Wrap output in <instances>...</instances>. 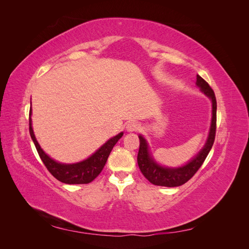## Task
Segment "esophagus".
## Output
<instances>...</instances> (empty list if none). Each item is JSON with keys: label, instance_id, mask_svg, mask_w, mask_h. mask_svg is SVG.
Listing matches in <instances>:
<instances>
[{"label": "esophagus", "instance_id": "34e87169", "mask_svg": "<svg viewBox=\"0 0 249 249\" xmlns=\"http://www.w3.org/2000/svg\"><path fill=\"white\" fill-rule=\"evenodd\" d=\"M141 127V124L137 122H131L129 124H126L125 129L127 132H136Z\"/></svg>", "mask_w": 249, "mask_h": 249}]
</instances>
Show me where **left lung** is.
<instances>
[{
  "instance_id": "1",
  "label": "left lung",
  "mask_w": 249,
  "mask_h": 249,
  "mask_svg": "<svg viewBox=\"0 0 249 249\" xmlns=\"http://www.w3.org/2000/svg\"><path fill=\"white\" fill-rule=\"evenodd\" d=\"M196 85L200 88L201 92L205 93L209 99L212 101V122H211V127L209 132V137L205 146L202 147L200 152L195 156L193 159L188 162L182 167L169 168L164 167L158 164L149 154L148 145L146 140L143 136L139 135L140 146L137 156L138 166L150 183L157 186L164 187H178L184 185L188 182L196 171L200 168L202 163L205 162L207 156L209 155L211 148L213 146L216 134V111H217V103L213 89L210 87L208 83L197 74Z\"/></svg>"
}]
</instances>
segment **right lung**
Here are the masks:
<instances>
[{
  "label": "right lung",
  "instance_id": "right-lung-1",
  "mask_svg": "<svg viewBox=\"0 0 249 249\" xmlns=\"http://www.w3.org/2000/svg\"><path fill=\"white\" fill-rule=\"evenodd\" d=\"M31 113L32 109H30V116H31ZM29 131L41 161L46 165L48 170L52 173V176L56 178L58 180H60V182L71 185L88 184L90 182H92V180L102 172L112 148L114 147L117 141L122 138L124 135V133L122 132L116 135V136L109 139L104 145H102L97 149L92 156H90L84 161L73 164H63L53 160L52 158H50L43 152L35 138V135L32 129L31 117H29Z\"/></svg>",
  "mask_w": 249,
  "mask_h": 249
}]
</instances>
